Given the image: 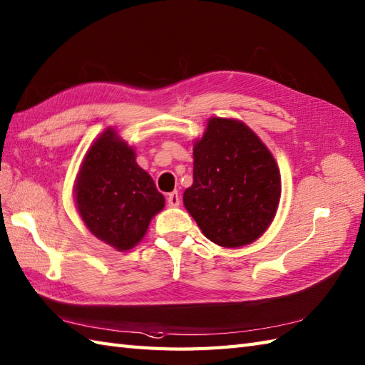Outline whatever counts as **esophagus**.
I'll use <instances>...</instances> for the list:
<instances>
[{
    "label": "esophagus",
    "instance_id": "1",
    "mask_svg": "<svg viewBox=\"0 0 365 365\" xmlns=\"http://www.w3.org/2000/svg\"><path fill=\"white\" fill-rule=\"evenodd\" d=\"M166 200H168L169 207H179L180 205V196H179V192H177V191L169 192Z\"/></svg>",
    "mask_w": 365,
    "mask_h": 365
}]
</instances>
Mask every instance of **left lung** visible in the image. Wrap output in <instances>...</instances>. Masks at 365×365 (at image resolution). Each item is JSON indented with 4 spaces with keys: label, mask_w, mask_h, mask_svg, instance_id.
<instances>
[{
    "label": "left lung",
    "mask_w": 365,
    "mask_h": 365,
    "mask_svg": "<svg viewBox=\"0 0 365 365\" xmlns=\"http://www.w3.org/2000/svg\"><path fill=\"white\" fill-rule=\"evenodd\" d=\"M282 192L272 154L247 125L213 118L194 144L192 185L183 203L202 233L222 247H241L266 232Z\"/></svg>",
    "instance_id": "left-lung-1"
}]
</instances>
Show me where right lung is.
Returning <instances> with one entry per match:
<instances>
[{
	"instance_id": "right-lung-1",
	"label": "right lung",
	"mask_w": 365,
	"mask_h": 365,
	"mask_svg": "<svg viewBox=\"0 0 365 365\" xmlns=\"http://www.w3.org/2000/svg\"><path fill=\"white\" fill-rule=\"evenodd\" d=\"M76 203L88 230L118 250H129L165 207L135 152L108 129L93 144L76 183Z\"/></svg>"
}]
</instances>
